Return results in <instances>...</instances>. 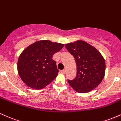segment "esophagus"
I'll return each instance as SVG.
<instances>
[{
    "instance_id": "1",
    "label": "esophagus",
    "mask_w": 121,
    "mask_h": 121,
    "mask_svg": "<svg viewBox=\"0 0 121 121\" xmlns=\"http://www.w3.org/2000/svg\"><path fill=\"white\" fill-rule=\"evenodd\" d=\"M60 72H61V73H62V74H65V73H66V70H65V69H64V70H61Z\"/></svg>"
}]
</instances>
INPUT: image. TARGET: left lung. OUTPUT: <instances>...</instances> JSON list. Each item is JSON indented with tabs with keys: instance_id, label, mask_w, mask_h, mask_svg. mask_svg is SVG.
<instances>
[{
	"instance_id": "obj_1",
	"label": "left lung",
	"mask_w": 121,
	"mask_h": 121,
	"mask_svg": "<svg viewBox=\"0 0 121 121\" xmlns=\"http://www.w3.org/2000/svg\"><path fill=\"white\" fill-rule=\"evenodd\" d=\"M65 46L75 58L77 65V77L73 80H68L70 86L79 93H88L95 89L105 74V61L102 54L83 40H77Z\"/></svg>"
}]
</instances>
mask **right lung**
Returning a JSON list of instances; mask_svg holds the SVG:
<instances>
[{"instance_id": "1", "label": "right lung", "mask_w": 121, "mask_h": 121, "mask_svg": "<svg viewBox=\"0 0 121 121\" xmlns=\"http://www.w3.org/2000/svg\"><path fill=\"white\" fill-rule=\"evenodd\" d=\"M65 44L41 40L32 43L20 54L17 69L24 83L34 89H42L55 79L59 70L52 59Z\"/></svg>"}]
</instances>
